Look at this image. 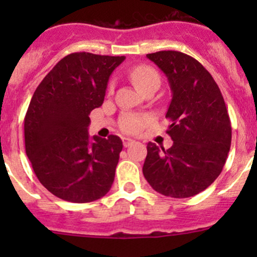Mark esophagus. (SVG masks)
<instances>
[{"mask_svg": "<svg viewBox=\"0 0 257 257\" xmlns=\"http://www.w3.org/2000/svg\"><path fill=\"white\" fill-rule=\"evenodd\" d=\"M133 143H134L133 139L125 138V137H124V138H123V145H124V147H125V148L129 147V145H132Z\"/></svg>", "mask_w": 257, "mask_h": 257, "instance_id": "esophagus-1", "label": "esophagus"}]
</instances>
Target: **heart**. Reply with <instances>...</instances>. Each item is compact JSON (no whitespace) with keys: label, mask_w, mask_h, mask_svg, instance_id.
Returning <instances> with one entry per match:
<instances>
[{"label":"heart","mask_w":257,"mask_h":257,"mask_svg":"<svg viewBox=\"0 0 257 257\" xmlns=\"http://www.w3.org/2000/svg\"><path fill=\"white\" fill-rule=\"evenodd\" d=\"M131 77L133 79L134 84L138 87L139 90L143 92L150 85H159L160 77L158 72L153 67L145 66H137L133 71L131 72ZM148 119L143 115H136V114H124L119 120V126L124 133L136 134L147 124Z\"/></svg>","instance_id":"b5f03b06"}]
</instances>
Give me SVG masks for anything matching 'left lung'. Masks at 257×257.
<instances>
[{
  "mask_svg": "<svg viewBox=\"0 0 257 257\" xmlns=\"http://www.w3.org/2000/svg\"><path fill=\"white\" fill-rule=\"evenodd\" d=\"M165 73L172 89L167 133L169 149L149 142L143 174L158 193L189 198L220 175L231 145V123L221 92L195 58L178 51L147 54Z\"/></svg>",
  "mask_w": 257,
  "mask_h": 257,
  "instance_id": "1",
  "label": "left lung"
}]
</instances>
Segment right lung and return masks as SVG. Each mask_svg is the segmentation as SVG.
<instances>
[{
	"instance_id": "add662e5",
	"label": "right lung",
	"mask_w": 257,
	"mask_h": 257,
	"mask_svg": "<svg viewBox=\"0 0 257 257\" xmlns=\"http://www.w3.org/2000/svg\"><path fill=\"white\" fill-rule=\"evenodd\" d=\"M124 56L77 52L62 58L33 93L25 116L26 154L40 183L62 200L90 203L112 188L123 143L88 136Z\"/></svg>"
}]
</instances>
